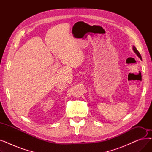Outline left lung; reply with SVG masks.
Instances as JSON below:
<instances>
[{
  "label": "left lung",
  "mask_w": 152,
  "mask_h": 152,
  "mask_svg": "<svg viewBox=\"0 0 152 152\" xmlns=\"http://www.w3.org/2000/svg\"><path fill=\"white\" fill-rule=\"evenodd\" d=\"M132 49H133V50H134V52L135 53H136L137 54V55L138 56V57L140 58V60H142V57H141V55H140V53L139 52V51L137 50V49H136V48H135V46H133V48H132Z\"/></svg>",
  "instance_id": "8db88e82"
}]
</instances>
